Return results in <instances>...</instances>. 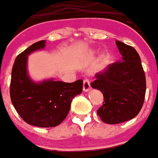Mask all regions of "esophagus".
Returning a JSON list of instances; mask_svg holds the SVG:
<instances>
[{
	"instance_id": "1",
	"label": "esophagus",
	"mask_w": 158,
	"mask_h": 158,
	"mask_svg": "<svg viewBox=\"0 0 158 158\" xmlns=\"http://www.w3.org/2000/svg\"><path fill=\"white\" fill-rule=\"evenodd\" d=\"M91 89H92V87H91V84H90V82L88 81L87 79L84 80V82H83V91L84 92H89Z\"/></svg>"
}]
</instances>
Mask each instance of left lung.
<instances>
[{"mask_svg":"<svg viewBox=\"0 0 158 158\" xmlns=\"http://www.w3.org/2000/svg\"><path fill=\"white\" fill-rule=\"evenodd\" d=\"M116 45L122 55L121 61L97 73L96 80L91 85L104 95V104L97 112L109 124L124 123L138 115L146 91L145 74L138 52L119 40H116Z\"/></svg>","mask_w":158,"mask_h":158,"instance_id":"left-lung-1","label":"left lung"}]
</instances>
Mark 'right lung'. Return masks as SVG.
<instances>
[{
    "mask_svg": "<svg viewBox=\"0 0 158 158\" xmlns=\"http://www.w3.org/2000/svg\"><path fill=\"white\" fill-rule=\"evenodd\" d=\"M46 40L34 43L16 57L12 68L10 98L20 118L37 127H54L65 119L73 98L82 93L83 81H55L53 78L35 81L27 69L28 56L43 50Z\"/></svg>",
    "mask_w": 158,
    "mask_h": 158,
    "instance_id": "obj_1",
    "label": "right lung"
}]
</instances>
